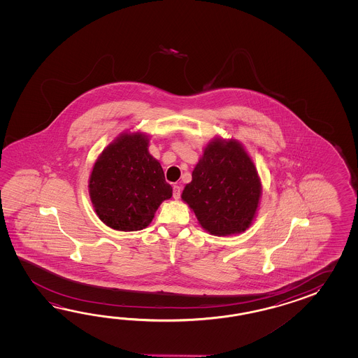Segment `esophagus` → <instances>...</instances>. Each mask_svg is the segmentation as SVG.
Returning <instances> with one entry per match:
<instances>
[{
    "label": "esophagus",
    "mask_w": 358,
    "mask_h": 358,
    "mask_svg": "<svg viewBox=\"0 0 358 358\" xmlns=\"http://www.w3.org/2000/svg\"><path fill=\"white\" fill-rule=\"evenodd\" d=\"M180 193H182V187H180V185H174V188H173V194H174V198H176V199H179V198H180Z\"/></svg>",
    "instance_id": "obj_1"
}]
</instances>
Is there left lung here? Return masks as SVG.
Returning <instances> with one entry per match:
<instances>
[{
    "instance_id": "8db88e82",
    "label": "left lung",
    "mask_w": 358,
    "mask_h": 358,
    "mask_svg": "<svg viewBox=\"0 0 358 358\" xmlns=\"http://www.w3.org/2000/svg\"><path fill=\"white\" fill-rule=\"evenodd\" d=\"M261 194L257 169L243 145L215 137L205 145L182 199L207 233L227 236L251 227Z\"/></svg>"
}]
</instances>
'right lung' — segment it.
I'll use <instances>...</instances> for the list:
<instances>
[{
  "instance_id": "1",
  "label": "right lung",
  "mask_w": 358,
  "mask_h": 358,
  "mask_svg": "<svg viewBox=\"0 0 358 358\" xmlns=\"http://www.w3.org/2000/svg\"><path fill=\"white\" fill-rule=\"evenodd\" d=\"M148 145L145 133L125 131L99 153L93 165L90 198L99 220L108 228L120 231L147 228L161 203L173 196Z\"/></svg>"
}]
</instances>
